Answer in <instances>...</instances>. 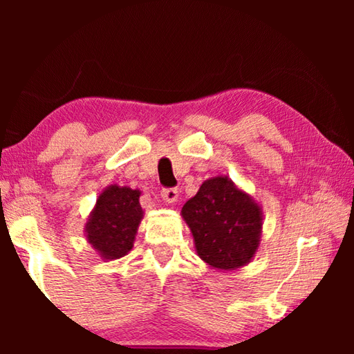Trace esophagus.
I'll return each instance as SVG.
<instances>
[{"instance_id":"obj_1","label":"esophagus","mask_w":354,"mask_h":354,"mask_svg":"<svg viewBox=\"0 0 354 354\" xmlns=\"http://www.w3.org/2000/svg\"><path fill=\"white\" fill-rule=\"evenodd\" d=\"M160 198H162L165 203H176L179 198V190L178 189H162L160 192Z\"/></svg>"}]
</instances>
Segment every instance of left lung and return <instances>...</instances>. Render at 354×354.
Segmentation results:
<instances>
[{
  "mask_svg": "<svg viewBox=\"0 0 354 354\" xmlns=\"http://www.w3.org/2000/svg\"><path fill=\"white\" fill-rule=\"evenodd\" d=\"M181 217L194 236L196 254L215 270H237L259 250L262 206L227 176L206 179L183 206Z\"/></svg>",
  "mask_w": 354,
  "mask_h": 354,
  "instance_id": "left-lung-1",
  "label": "left lung"
}]
</instances>
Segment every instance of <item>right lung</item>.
I'll list each match as a JSON object with an SVG mask.
<instances>
[{
	"instance_id": "add662e5",
	"label": "right lung",
	"mask_w": 354,
	"mask_h": 354,
	"mask_svg": "<svg viewBox=\"0 0 354 354\" xmlns=\"http://www.w3.org/2000/svg\"><path fill=\"white\" fill-rule=\"evenodd\" d=\"M140 195L139 189L118 184L107 185L98 195L84 234L101 259H120L133 250L143 218Z\"/></svg>"
}]
</instances>
